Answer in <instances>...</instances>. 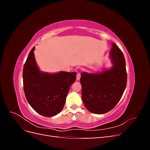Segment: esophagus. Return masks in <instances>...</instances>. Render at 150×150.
Segmentation results:
<instances>
[{"mask_svg":"<svg viewBox=\"0 0 150 150\" xmlns=\"http://www.w3.org/2000/svg\"><path fill=\"white\" fill-rule=\"evenodd\" d=\"M80 78H81V74H80V73H78L77 74V76H76V79L78 80V81H79V79H80Z\"/></svg>","mask_w":150,"mask_h":150,"instance_id":"34e87169","label":"esophagus"}]
</instances>
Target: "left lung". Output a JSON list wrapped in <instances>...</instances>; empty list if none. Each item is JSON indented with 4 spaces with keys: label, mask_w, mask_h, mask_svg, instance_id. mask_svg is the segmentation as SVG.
Listing matches in <instances>:
<instances>
[{
    "label": "left lung",
    "mask_w": 150,
    "mask_h": 150,
    "mask_svg": "<svg viewBox=\"0 0 150 150\" xmlns=\"http://www.w3.org/2000/svg\"><path fill=\"white\" fill-rule=\"evenodd\" d=\"M110 58L112 66L96 73L81 74L82 99L91 112L101 115L111 111L118 103L127 82L126 62L123 54L112 43Z\"/></svg>",
    "instance_id": "left-lung-1"
}]
</instances>
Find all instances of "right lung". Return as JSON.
Masks as SVG:
<instances>
[{
  "label": "right lung",
  "mask_w": 150,
  "mask_h": 150,
  "mask_svg": "<svg viewBox=\"0 0 150 150\" xmlns=\"http://www.w3.org/2000/svg\"><path fill=\"white\" fill-rule=\"evenodd\" d=\"M34 49L35 47L31 49L24 66V93L30 106L36 112L44 116L52 117L62 111L77 73L41 71L35 59Z\"/></svg>",
  "instance_id": "obj_1"
}]
</instances>
